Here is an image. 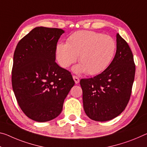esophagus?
<instances>
[{"label": "esophagus", "instance_id": "34e87169", "mask_svg": "<svg viewBox=\"0 0 147 147\" xmlns=\"http://www.w3.org/2000/svg\"><path fill=\"white\" fill-rule=\"evenodd\" d=\"M73 80L74 81V82H75V84H78L79 82H80V80H79V78L77 77V76H73Z\"/></svg>", "mask_w": 147, "mask_h": 147}]
</instances>
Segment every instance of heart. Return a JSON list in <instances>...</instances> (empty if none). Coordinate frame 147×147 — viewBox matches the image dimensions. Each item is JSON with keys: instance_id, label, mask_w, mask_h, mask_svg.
I'll use <instances>...</instances> for the list:
<instances>
[{"instance_id": "obj_1", "label": "heart", "mask_w": 147, "mask_h": 147, "mask_svg": "<svg viewBox=\"0 0 147 147\" xmlns=\"http://www.w3.org/2000/svg\"><path fill=\"white\" fill-rule=\"evenodd\" d=\"M116 42L111 36L94 31H81L71 34L67 44H57L56 59L60 66L67 68L78 57L80 64L74 68L76 73L86 71L95 75L105 71L113 60Z\"/></svg>"}]
</instances>
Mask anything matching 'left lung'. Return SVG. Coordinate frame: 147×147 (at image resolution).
Here are the masks:
<instances>
[{"label":"left lung","instance_id":"left-lung-1","mask_svg":"<svg viewBox=\"0 0 147 147\" xmlns=\"http://www.w3.org/2000/svg\"><path fill=\"white\" fill-rule=\"evenodd\" d=\"M136 65L129 45L116 34V52L111 63L94 78L81 79L84 111L90 119L105 122L122 113L129 102Z\"/></svg>","mask_w":147,"mask_h":147}]
</instances>
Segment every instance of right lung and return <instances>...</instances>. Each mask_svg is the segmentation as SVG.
Masks as SVG:
<instances>
[{
    "label": "right lung",
    "mask_w": 147,
    "mask_h": 147,
    "mask_svg": "<svg viewBox=\"0 0 147 147\" xmlns=\"http://www.w3.org/2000/svg\"><path fill=\"white\" fill-rule=\"evenodd\" d=\"M64 32L57 28L37 27L16 48L12 88L22 111L36 122H47L59 116L74 85L71 73L55 62L57 41Z\"/></svg>",
    "instance_id": "add662e5"
}]
</instances>
